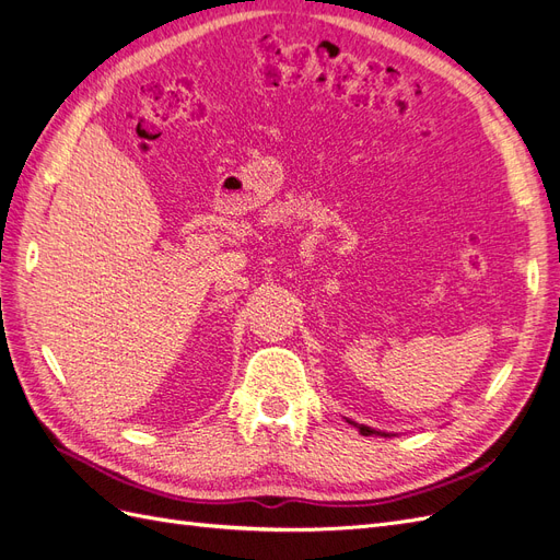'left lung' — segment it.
Returning a JSON list of instances; mask_svg holds the SVG:
<instances>
[{
	"mask_svg": "<svg viewBox=\"0 0 560 560\" xmlns=\"http://www.w3.org/2000/svg\"><path fill=\"white\" fill-rule=\"evenodd\" d=\"M350 425H354L360 430V434H364V436H393L389 432H381V430H374V428H369V425H360V422H354V420H350V418H346Z\"/></svg>",
	"mask_w": 560,
	"mask_h": 560,
	"instance_id": "1",
	"label": "left lung"
}]
</instances>
